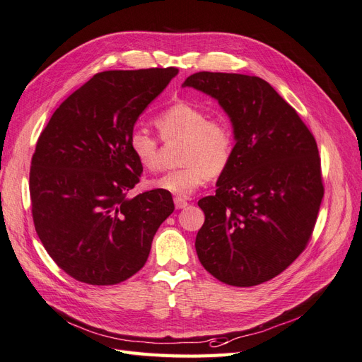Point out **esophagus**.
Returning a JSON list of instances; mask_svg holds the SVG:
<instances>
[{"instance_id": "1", "label": "esophagus", "mask_w": 362, "mask_h": 362, "mask_svg": "<svg viewBox=\"0 0 362 362\" xmlns=\"http://www.w3.org/2000/svg\"><path fill=\"white\" fill-rule=\"evenodd\" d=\"M174 206H176V209H185L186 206H188V202H186L185 198L176 197V198H174Z\"/></svg>"}]
</instances>
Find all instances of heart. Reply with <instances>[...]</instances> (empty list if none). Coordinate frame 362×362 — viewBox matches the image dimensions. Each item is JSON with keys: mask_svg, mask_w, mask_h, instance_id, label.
<instances>
[{"mask_svg": "<svg viewBox=\"0 0 362 362\" xmlns=\"http://www.w3.org/2000/svg\"><path fill=\"white\" fill-rule=\"evenodd\" d=\"M155 124L165 141L183 139L180 159L185 165L151 177L150 188L186 198L209 177H218L230 167L235 156L236 134L226 115L209 117V112L198 105L177 100L156 115ZM127 144L144 168L158 167L160 139L156 135L143 126H135Z\"/></svg>", "mask_w": 362, "mask_h": 362, "instance_id": "heart-1", "label": "heart"}]
</instances>
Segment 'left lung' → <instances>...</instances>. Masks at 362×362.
Listing matches in <instances>:
<instances>
[{
	"instance_id": "1",
	"label": "left lung",
	"mask_w": 362,
	"mask_h": 362,
	"mask_svg": "<svg viewBox=\"0 0 362 362\" xmlns=\"http://www.w3.org/2000/svg\"><path fill=\"white\" fill-rule=\"evenodd\" d=\"M183 87L215 98L235 126L236 148L215 195L198 202L195 239L204 269L219 281H269L308 245L323 198L316 139L296 110L259 76L197 72Z\"/></svg>"
}]
</instances>
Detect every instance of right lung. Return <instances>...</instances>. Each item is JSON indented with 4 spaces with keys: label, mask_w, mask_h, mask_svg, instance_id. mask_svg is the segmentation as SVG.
Returning a JSON list of instances; mask_svg holds the SVG:
<instances>
[{
    "label": "right lung",
    "mask_w": 362,
    "mask_h": 362,
    "mask_svg": "<svg viewBox=\"0 0 362 362\" xmlns=\"http://www.w3.org/2000/svg\"><path fill=\"white\" fill-rule=\"evenodd\" d=\"M179 69L100 72L55 110L30 168L34 227L51 259L91 286H112L146 264L173 214L170 192L129 197L143 165L127 144L147 105Z\"/></svg>",
    "instance_id": "right-lung-1"
}]
</instances>
